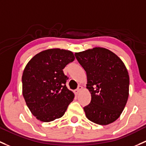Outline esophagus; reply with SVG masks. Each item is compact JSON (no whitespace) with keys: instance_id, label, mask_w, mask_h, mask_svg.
I'll use <instances>...</instances> for the list:
<instances>
[{"instance_id":"esophagus-1","label":"esophagus","mask_w":146,"mask_h":146,"mask_svg":"<svg viewBox=\"0 0 146 146\" xmlns=\"http://www.w3.org/2000/svg\"><path fill=\"white\" fill-rule=\"evenodd\" d=\"M82 87H81V86H79V87H78L77 90H75V91H74L75 94H78L81 91V90H82Z\"/></svg>"}]
</instances>
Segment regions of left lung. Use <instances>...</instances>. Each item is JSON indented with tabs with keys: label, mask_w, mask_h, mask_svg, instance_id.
<instances>
[{
	"label": "left lung",
	"mask_w": 146,
	"mask_h": 146,
	"mask_svg": "<svg viewBox=\"0 0 146 146\" xmlns=\"http://www.w3.org/2000/svg\"><path fill=\"white\" fill-rule=\"evenodd\" d=\"M76 58L86 71L91 102L84 107L88 119L101 125L115 121L129 96V77L122 61L106 48L94 47L76 52Z\"/></svg>",
	"instance_id": "1"
}]
</instances>
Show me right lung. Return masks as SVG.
<instances>
[{
	"label": "right lung",
	"instance_id": "right-lung-1",
	"mask_svg": "<svg viewBox=\"0 0 146 146\" xmlns=\"http://www.w3.org/2000/svg\"><path fill=\"white\" fill-rule=\"evenodd\" d=\"M72 52L50 49L35 55L22 76V93L32 114L42 122L62 117L74 94L67 88L63 69L73 61Z\"/></svg>",
	"mask_w": 146,
	"mask_h": 146
}]
</instances>
